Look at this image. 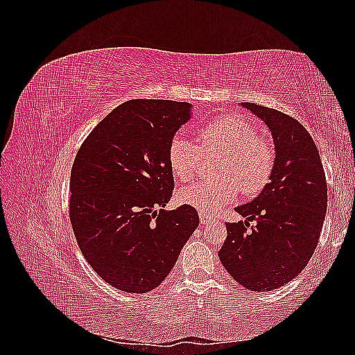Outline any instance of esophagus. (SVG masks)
<instances>
[{"label":"esophagus","instance_id":"esophagus-1","mask_svg":"<svg viewBox=\"0 0 355 355\" xmlns=\"http://www.w3.org/2000/svg\"><path fill=\"white\" fill-rule=\"evenodd\" d=\"M200 220H201V223H209L210 220H213V218H211V216H209L207 213H202V211H200Z\"/></svg>","mask_w":355,"mask_h":355}]
</instances>
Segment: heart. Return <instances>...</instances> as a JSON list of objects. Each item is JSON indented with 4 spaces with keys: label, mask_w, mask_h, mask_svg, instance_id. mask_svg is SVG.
Returning <instances> with one entry per match:
<instances>
[{
    "label": "heart",
    "mask_w": 355,
    "mask_h": 355,
    "mask_svg": "<svg viewBox=\"0 0 355 355\" xmlns=\"http://www.w3.org/2000/svg\"><path fill=\"white\" fill-rule=\"evenodd\" d=\"M200 145L176 133L167 149L168 167L179 182H188L197 173L201 153H219L213 180L194 182L178 191V200L204 213L220 211L237 200L240 189L247 197L259 194L274 170V149L266 139L239 115H220L198 128Z\"/></svg>",
    "instance_id": "heart-1"
}]
</instances>
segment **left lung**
Listing matches in <instances>:
<instances>
[{"instance_id": "obj_1", "label": "left lung", "mask_w": 355, "mask_h": 355, "mask_svg": "<svg viewBox=\"0 0 355 355\" xmlns=\"http://www.w3.org/2000/svg\"><path fill=\"white\" fill-rule=\"evenodd\" d=\"M241 106L270 128L274 170L261 194L235 209L245 220L225 223L219 259L249 292H271L297 277L315 250L327 210L326 175L313 137L293 116L250 102Z\"/></svg>"}]
</instances>
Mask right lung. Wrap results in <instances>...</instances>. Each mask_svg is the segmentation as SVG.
<instances>
[{"instance_id": "obj_1", "label": "right lung", "mask_w": 355, "mask_h": 355, "mask_svg": "<svg viewBox=\"0 0 355 355\" xmlns=\"http://www.w3.org/2000/svg\"><path fill=\"white\" fill-rule=\"evenodd\" d=\"M187 102L121 103L85 137L71 170L69 218L85 261L116 290L159 286L198 227L194 207L164 210L175 188L170 139L191 118Z\"/></svg>"}]
</instances>
